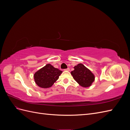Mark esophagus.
Masks as SVG:
<instances>
[{"mask_svg":"<svg viewBox=\"0 0 130 130\" xmlns=\"http://www.w3.org/2000/svg\"><path fill=\"white\" fill-rule=\"evenodd\" d=\"M64 70H67V71H69V70H70V69H69V68H67V69H64Z\"/></svg>","mask_w":130,"mask_h":130,"instance_id":"esophagus-1","label":"esophagus"}]
</instances>
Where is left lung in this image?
<instances>
[{"mask_svg":"<svg viewBox=\"0 0 130 130\" xmlns=\"http://www.w3.org/2000/svg\"><path fill=\"white\" fill-rule=\"evenodd\" d=\"M74 68V70L71 72L74 79L84 87L91 86L95 77L90 70L81 63L78 64Z\"/></svg>","mask_w":130,"mask_h":130,"instance_id":"1","label":"left lung"}]
</instances>
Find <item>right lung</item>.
Segmentation results:
<instances>
[{
  "label": "right lung",
  "mask_w": 130,
  "mask_h": 130,
  "mask_svg": "<svg viewBox=\"0 0 130 130\" xmlns=\"http://www.w3.org/2000/svg\"><path fill=\"white\" fill-rule=\"evenodd\" d=\"M62 73L61 70L54 68L50 64H47L35 73V81L39 87L43 88H49L56 82Z\"/></svg>",
  "instance_id": "obj_1"
}]
</instances>
